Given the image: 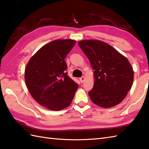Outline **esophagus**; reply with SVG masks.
<instances>
[{
	"label": "esophagus",
	"instance_id": "obj_1",
	"mask_svg": "<svg viewBox=\"0 0 149 149\" xmlns=\"http://www.w3.org/2000/svg\"><path fill=\"white\" fill-rule=\"evenodd\" d=\"M79 80H80V81H81V83H83V82L84 81V80H85V77H84V76H82L81 77L79 78Z\"/></svg>",
	"mask_w": 149,
	"mask_h": 149
}]
</instances>
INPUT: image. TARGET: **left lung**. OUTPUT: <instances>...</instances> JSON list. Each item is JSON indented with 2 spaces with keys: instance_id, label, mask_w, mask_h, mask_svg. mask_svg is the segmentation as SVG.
Wrapping results in <instances>:
<instances>
[{
  "instance_id": "8db88e82",
  "label": "left lung",
  "mask_w": 149,
  "mask_h": 149,
  "mask_svg": "<svg viewBox=\"0 0 149 149\" xmlns=\"http://www.w3.org/2000/svg\"><path fill=\"white\" fill-rule=\"evenodd\" d=\"M78 44L94 70V86L88 92L91 101L106 108L120 104L133 83V69L127 59L102 41L86 40Z\"/></svg>"
}]
</instances>
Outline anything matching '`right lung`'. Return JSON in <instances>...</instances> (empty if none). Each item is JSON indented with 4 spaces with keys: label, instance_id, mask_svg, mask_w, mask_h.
<instances>
[{
    "label": "right lung",
    "instance_id": "right-lung-1",
    "mask_svg": "<svg viewBox=\"0 0 149 149\" xmlns=\"http://www.w3.org/2000/svg\"><path fill=\"white\" fill-rule=\"evenodd\" d=\"M76 43L57 40L43 46L31 58L25 70V81L31 96L47 109L59 111L68 107L78 84L69 77L65 58Z\"/></svg>",
    "mask_w": 149,
    "mask_h": 149
}]
</instances>
